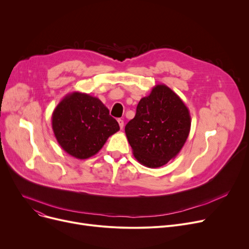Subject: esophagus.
<instances>
[{
  "mask_svg": "<svg viewBox=\"0 0 249 249\" xmlns=\"http://www.w3.org/2000/svg\"><path fill=\"white\" fill-rule=\"evenodd\" d=\"M118 123H119L120 128H121V129H123V127H124V121H123L122 119H118Z\"/></svg>",
  "mask_w": 249,
  "mask_h": 249,
  "instance_id": "esophagus-1",
  "label": "esophagus"
}]
</instances>
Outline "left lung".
Wrapping results in <instances>:
<instances>
[{
  "instance_id": "obj_1",
  "label": "left lung",
  "mask_w": 249,
  "mask_h": 249,
  "mask_svg": "<svg viewBox=\"0 0 249 249\" xmlns=\"http://www.w3.org/2000/svg\"><path fill=\"white\" fill-rule=\"evenodd\" d=\"M191 116L181 99L165 85H156L142 98L136 115L125 126L134 158L156 168L174 160L187 141Z\"/></svg>"
}]
</instances>
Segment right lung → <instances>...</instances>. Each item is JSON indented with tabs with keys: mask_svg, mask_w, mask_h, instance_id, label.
Here are the masks:
<instances>
[{
	"mask_svg": "<svg viewBox=\"0 0 249 249\" xmlns=\"http://www.w3.org/2000/svg\"><path fill=\"white\" fill-rule=\"evenodd\" d=\"M51 119L58 144L77 160H87L98 153L107 139L120 130L98 98L80 91L65 96Z\"/></svg>",
	"mask_w": 249,
	"mask_h": 249,
	"instance_id": "add662e5",
	"label": "right lung"
}]
</instances>
